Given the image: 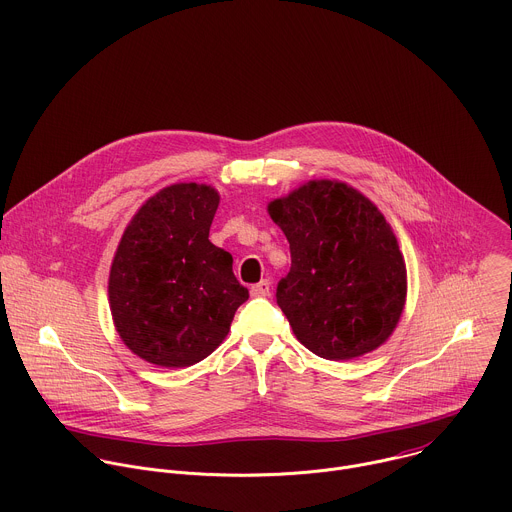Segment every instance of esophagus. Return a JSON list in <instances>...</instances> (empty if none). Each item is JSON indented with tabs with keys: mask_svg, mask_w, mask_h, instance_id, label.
I'll return each mask as SVG.
<instances>
[{
	"mask_svg": "<svg viewBox=\"0 0 512 512\" xmlns=\"http://www.w3.org/2000/svg\"><path fill=\"white\" fill-rule=\"evenodd\" d=\"M271 293V281L269 279H261L259 283L251 285V295L253 297H267Z\"/></svg>",
	"mask_w": 512,
	"mask_h": 512,
	"instance_id": "esophagus-1",
	"label": "esophagus"
}]
</instances>
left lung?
Segmentation results:
<instances>
[{
    "mask_svg": "<svg viewBox=\"0 0 512 512\" xmlns=\"http://www.w3.org/2000/svg\"><path fill=\"white\" fill-rule=\"evenodd\" d=\"M289 241L277 305L299 342L325 360L380 348L406 301V265L384 215L356 189L311 181L269 205Z\"/></svg>",
    "mask_w": 512,
    "mask_h": 512,
    "instance_id": "obj_1",
    "label": "left lung"
}]
</instances>
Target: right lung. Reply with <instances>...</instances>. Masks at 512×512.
<instances>
[{"mask_svg": "<svg viewBox=\"0 0 512 512\" xmlns=\"http://www.w3.org/2000/svg\"><path fill=\"white\" fill-rule=\"evenodd\" d=\"M215 189L166 187L126 227L110 269V309L122 342L162 368L205 360L249 299L231 253L209 241Z\"/></svg>", "mask_w": 512, "mask_h": 512, "instance_id": "add662e5", "label": "right lung"}]
</instances>
